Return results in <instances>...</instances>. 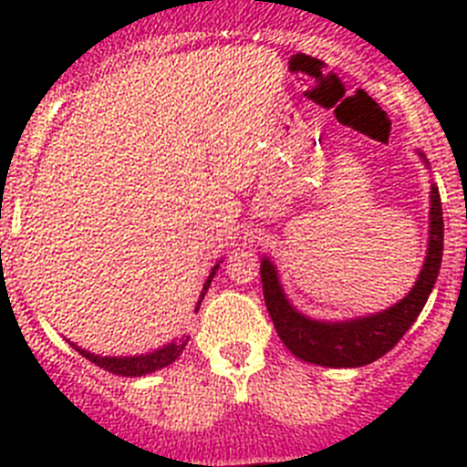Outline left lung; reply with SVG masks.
I'll return each instance as SVG.
<instances>
[{
  "label": "left lung",
  "instance_id": "left-lung-1",
  "mask_svg": "<svg viewBox=\"0 0 467 467\" xmlns=\"http://www.w3.org/2000/svg\"><path fill=\"white\" fill-rule=\"evenodd\" d=\"M423 166H431L423 151H419ZM428 250L419 278L411 290L388 308L367 316L344 317V320H320L301 313L295 306L280 283L278 266L271 257L262 254L259 274L266 311L283 344L299 360L320 367H362L379 360L393 348L404 332L414 325L419 313L426 306L428 296L435 287L440 264H442L444 222L442 203L435 182H431V213H428Z\"/></svg>",
  "mask_w": 467,
  "mask_h": 467
}]
</instances>
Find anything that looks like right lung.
<instances>
[{
  "label": "right lung",
  "mask_w": 467,
  "mask_h": 467,
  "mask_svg": "<svg viewBox=\"0 0 467 467\" xmlns=\"http://www.w3.org/2000/svg\"><path fill=\"white\" fill-rule=\"evenodd\" d=\"M217 269H220V262L214 264L213 271H210V275H208V280H205L203 287H201L196 308H193L196 313H198V308H201V301H203L205 292H208V287H210V283H213ZM69 344H72V341H69ZM187 344H189V337H180V339H172V341H168V344H163L161 348L150 350V353H138V356H98V353H90V350L81 348V346H77V344H72V348L79 350L86 360L95 362V365L102 367V369H107V372L119 374V377L133 379V377H144V374L159 372V369H163V367L172 365L177 358L182 356V350Z\"/></svg>",
  "instance_id": "1"
}]
</instances>
